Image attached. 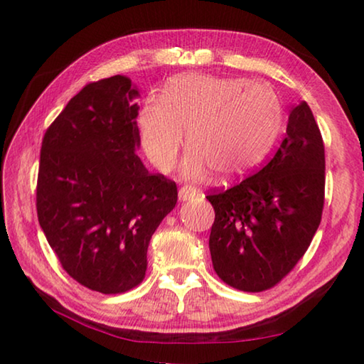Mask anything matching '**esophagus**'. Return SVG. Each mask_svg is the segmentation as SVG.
Masks as SVG:
<instances>
[{"instance_id": "34e87169", "label": "esophagus", "mask_w": 364, "mask_h": 364, "mask_svg": "<svg viewBox=\"0 0 364 364\" xmlns=\"http://www.w3.org/2000/svg\"><path fill=\"white\" fill-rule=\"evenodd\" d=\"M178 196H180V200H183V202L191 200L196 197V189L193 186H183V188H180V193H178Z\"/></svg>"}]
</instances>
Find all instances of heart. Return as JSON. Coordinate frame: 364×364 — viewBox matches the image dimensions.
I'll return each mask as SVG.
<instances>
[{"label": "heart", "mask_w": 364, "mask_h": 364, "mask_svg": "<svg viewBox=\"0 0 364 364\" xmlns=\"http://www.w3.org/2000/svg\"><path fill=\"white\" fill-rule=\"evenodd\" d=\"M281 125L278 96L268 85L245 78L186 75L147 100L139 114L141 143L160 171L173 167L184 133L188 176L207 170L220 180L245 175L267 157Z\"/></svg>", "instance_id": "1"}]
</instances>
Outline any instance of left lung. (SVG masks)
I'll list each match as a JSON object with an SVG mask.
<instances>
[{
	"label": "left lung",
	"instance_id": "obj_1",
	"mask_svg": "<svg viewBox=\"0 0 364 364\" xmlns=\"http://www.w3.org/2000/svg\"><path fill=\"white\" fill-rule=\"evenodd\" d=\"M324 144L304 101L289 114L274 157L236 186L207 196L213 205L215 273L244 292L273 287L297 264L321 223Z\"/></svg>",
	"mask_w": 364,
	"mask_h": 364
}]
</instances>
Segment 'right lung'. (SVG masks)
I'll return each mask as SVG.
<instances>
[{
    "label": "right lung",
    "instance_id": "1",
    "mask_svg": "<svg viewBox=\"0 0 364 364\" xmlns=\"http://www.w3.org/2000/svg\"><path fill=\"white\" fill-rule=\"evenodd\" d=\"M138 88L114 75L88 83L45 133L36 213L70 278L122 294L146 276L154 231L178 200L175 181L136 156Z\"/></svg>",
    "mask_w": 364,
    "mask_h": 364
}]
</instances>
